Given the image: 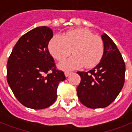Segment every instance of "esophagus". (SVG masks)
<instances>
[{"label": "esophagus", "mask_w": 132, "mask_h": 132, "mask_svg": "<svg viewBox=\"0 0 132 132\" xmlns=\"http://www.w3.org/2000/svg\"><path fill=\"white\" fill-rule=\"evenodd\" d=\"M71 73V72H67V71H66V72L64 73V74H65V76H66V77H68L69 76Z\"/></svg>", "instance_id": "1"}]
</instances>
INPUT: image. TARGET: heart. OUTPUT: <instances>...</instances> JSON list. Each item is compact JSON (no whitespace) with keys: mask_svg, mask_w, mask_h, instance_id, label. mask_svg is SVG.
Instances as JSON below:
<instances>
[{"mask_svg":"<svg viewBox=\"0 0 132 132\" xmlns=\"http://www.w3.org/2000/svg\"><path fill=\"white\" fill-rule=\"evenodd\" d=\"M48 50L55 59L61 61L71 54L73 55L61 62L59 67L64 71L80 69L85 66L91 69L103 58V41L87 29H77L66 32L62 37L54 36L48 44Z\"/></svg>","mask_w":132,"mask_h":132,"instance_id":"heart-1","label":"heart"}]
</instances>
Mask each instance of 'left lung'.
<instances>
[{"label":"left lung","mask_w":132,"mask_h":132,"mask_svg":"<svg viewBox=\"0 0 132 132\" xmlns=\"http://www.w3.org/2000/svg\"><path fill=\"white\" fill-rule=\"evenodd\" d=\"M104 53L100 63L81 77L77 88L79 100L89 108H103L112 103L122 89L125 79V63L117 46L108 36L101 35Z\"/></svg>","instance_id":"8db88e82"}]
</instances>
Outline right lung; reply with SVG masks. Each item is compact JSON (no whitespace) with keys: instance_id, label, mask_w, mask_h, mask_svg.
Wrapping results in <instances>:
<instances>
[{"instance_id":"1","label":"right lung","mask_w":132,"mask_h":132,"mask_svg":"<svg viewBox=\"0 0 132 132\" xmlns=\"http://www.w3.org/2000/svg\"><path fill=\"white\" fill-rule=\"evenodd\" d=\"M53 31L38 27L20 37L7 63V81L15 97L23 105L43 109L54 103L59 82L66 79L56 70L48 51ZM52 70V72L50 71Z\"/></svg>"}]
</instances>
